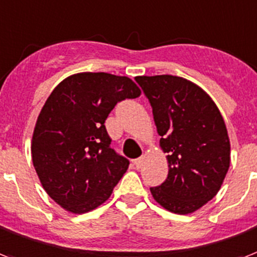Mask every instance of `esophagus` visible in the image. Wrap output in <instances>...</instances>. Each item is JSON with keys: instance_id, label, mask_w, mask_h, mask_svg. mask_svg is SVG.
<instances>
[{"instance_id": "obj_1", "label": "esophagus", "mask_w": 257, "mask_h": 257, "mask_svg": "<svg viewBox=\"0 0 257 257\" xmlns=\"http://www.w3.org/2000/svg\"><path fill=\"white\" fill-rule=\"evenodd\" d=\"M143 161H145V158H143V157L138 158V159H135V161H134L135 168H141L142 166H143Z\"/></svg>"}]
</instances>
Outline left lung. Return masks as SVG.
Listing matches in <instances>:
<instances>
[{"instance_id": "1", "label": "left lung", "mask_w": 257, "mask_h": 257, "mask_svg": "<svg viewBox=\"0 0 257 257\" xmlns=\"http://www.w3.org/2000/svg\"><path fill=\"white\" fill-rule=\"evenodd\" d=\"M135 81L153 107L159 143L167 153V179L150 191L170 212H194L217 194L229 168L224 119L210 95L184 78L143 75Z\"/></svg>"}]
</instances>
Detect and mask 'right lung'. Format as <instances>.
Segmentation results:
<instances>
[{"mask_svg":"<svg viewBox=\"0 0 257 257\" xmlns=\"http://www.w3.org/2000/svg\"><path fill=\"white\" fill-rule=\"evenodd\" d=\"M139 95L130 78L79 73L47 98L33 133L32 159L42 187L62 208L85 213L110 198L130 162L110 147L104 120L118 102Z\"/></svg>","mask_w":257,"mask_h":257,"instance_id":"1","label":"right lung"}]
</instances>
